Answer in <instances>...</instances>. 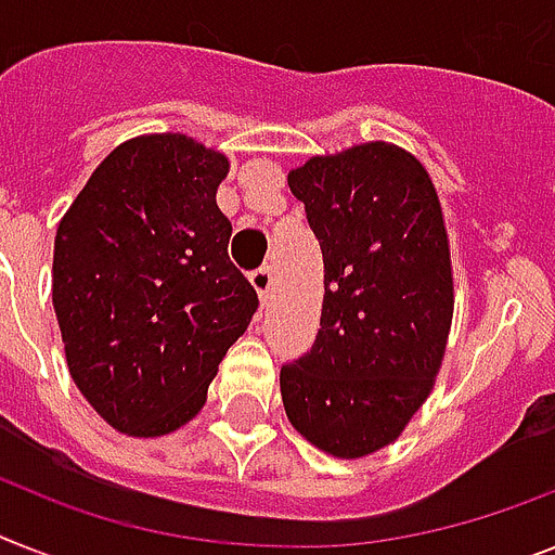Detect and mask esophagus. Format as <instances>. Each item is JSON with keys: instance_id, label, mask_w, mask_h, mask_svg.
<instances>
[{"instance_id": "esophagus-1", "label": "esophagus", "mask_w": 555, "mask_h": 555, "mask_svg": "<svg viewBox=\"0 0 555 555\" xmlns=\"http://www.w3.org/2000/svg\"><path fill=\"white\" fill-rule=\"evenodd\" d=\"M251 286H255V292H258V297L267 304L269 300V288H272V267L269 263H263V267H258L255 272L249 274Z\"/></svg>"}]
</instances>
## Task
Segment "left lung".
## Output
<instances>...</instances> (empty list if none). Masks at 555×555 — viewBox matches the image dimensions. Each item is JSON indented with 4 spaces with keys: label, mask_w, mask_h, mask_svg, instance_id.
<instances>
[{
    "label": "left lung",
    "mask_w": 555,
    "mask_h": 555,
    "mask_svg": "<svg viewBox=\"0 0 555 555\" xmlns=\"http://www.w3.org/2000/svg\"><path fill=\"white\" fill-rule=\"evenodd\" d=\"M323 251L311 351L281 369L288 423L320 451L357 460L400 437L431 393L453 318L437 190L402 146L371 141L288 172Z\"/></svg>",
    "instance_id": "left-lung-1"
}]
</instances>
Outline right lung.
I'll list each match as a JSON object with an SVG mask.
<instances>
[{"label":"right lung","mask_w":555,"mask_h":555,"mask_svg":"<svg viewBox=\"0 0 555 555\" xmlns=\"http://www.w3.org/2000/svg\"><path fill=\"white\" fill-rule=\"evenodd\" d=\"M227 155L155 132L104 158L59 221L53 309L73 383L130 437L176 431L206 402L258 295L215 204Z\"/></svg>","instance_id":"obj_1"}]
</instances>
